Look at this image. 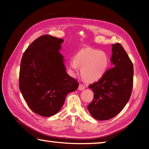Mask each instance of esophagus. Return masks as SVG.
Segmentation results:
<instances>
[{"label": "esophagus", "mask_w": 149, "mask_h": 149, "mask_svg": "<svg viewBox=\"0 0 149 149\" xmlns=\"http://www.w3.org/2000/svg\"><path fill=\"white\" fill-rule=\"evenodd\" d=\"M85 89V87L84 85L79 84V87H78V89H79V91H82V90H84Z\"/></svg>", "instance_id": "obj_1"}]
</instances>
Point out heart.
Segmentation results:
<instances>
[{
  "mask_svg": "<svg viewBox=\"0 0 149 149\" xmlns=\"http://www.w3.org/2000/svg\"><path fill=\"white\" fill-rule=\"evenodd\" d=\"M109 63V57L105 52L86 47L78 51L74 59L70 60L69 70L71 75L74 76L78 72V66L81 67L82 77L87 81L95 82L104 76Z\"/></svg>",
  "mask_w": 149,
  "mask_h": 149,
  "instance_id": "b5f03b06",
  "label": "heart"
}]
</instances>
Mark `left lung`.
Listing matches in <instances>:
<instances>
[{
  "mask_svg": "<svg viewBox=\"0 0 149 149\" xmlns=\"http://www.w3.org/2000/svg\"><path fill=\"white\" fill-rule=\"evenodd\" d=\"M110 61L113 68L102 78L90 85L94 93L87 109L96 120H108L122 111L129 101L133 83V65L120 43L112 45Z\"/></svg>",
  "mask_w": 149,
  "mask_h": 149,
  "instance_id": "left-lung-1",
  "label": "left lung"
}]
</instances>
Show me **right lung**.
I'll list each match as a JSON object with an SVG mask.
<instances>
[{
	"instance_id": "1",
	"label": "right lung",
	"mask_w": 149,
	"mask_h": 149,
	"mask_svg": "<svg viewBox=\"0 0 149 149\" xmlns=\"http://www.w3.org/2000/svg\"><path fill=\"white\" fill-rule=\"evenodd\" d=\"M62 39L45 35L35 39L24 52L19 70V87L28 107L43 117L56 114L68 93L79 84L65 72L59 50Z\"/></svg>"
}]
</instances>
